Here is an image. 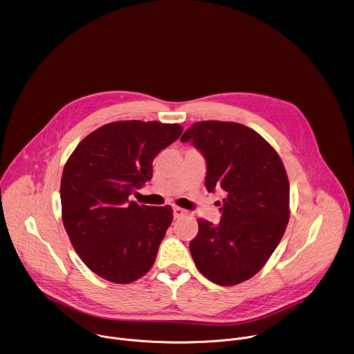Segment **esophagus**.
I'll return each mask as SVG.
<instances>
[{
  "mask_svg": "<svg viewBox=\"0 0 354 354\" xmlns=\"http://www.w3.org/2000/svg\"><path fill=\"white\" fill-rule=\"evenodd\" d=\"M185 214H186L185 209H182V208H179V207H174V218H175V219L183 216Z\"/></svg>",
  "mask_w": 354,
  "mask_h": 354,
  "instance_id": "obj_1",
  "label": "esophagus"
}]
</instances>
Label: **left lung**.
Listing matches in <instances>:
<instances>
[{
	"mask_svg": "<svg viewBox=\"0 0 354 354\" xmlns=\"http://www.w3.org/2000/svg\"><path fill=\"white\" fill-rule=\"evenodd\" d=\"M207 161L205 187L222 189L218 225L197 219L190 252L204 277L236 286L255 276L277 248L290 219V183L277 151L254 129L200 121L180 138Z\"/></svg>",
	"mask_w": 354,
	"mask_h": 354,
	"instance_id": "1",
	"label": "left lung"
}]
</instances>
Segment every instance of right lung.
Listing matches in <instances>:
<instances>
[{"mask_svg":"<svg viewBox=\"0 0 354 354\" xmlns=\"http://www.w3.org/2000/svg\"><path fill=\"white\" fill-rule=\"evenodd\" d=\"M182 131L158 121L110 122L68 157L60 182L63 225L81 261L102 279L128 284L151 269L174 212L128 197L151 179L154 157Z\"/></svg>","mask_w":354,"mask_h":354,"instance_id":"add662e5","label":"right lung"}]
</instances>
